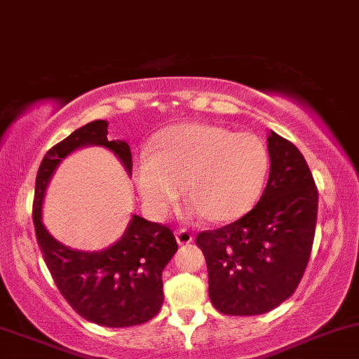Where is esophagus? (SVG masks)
Returning a JSON list of instances; mask_svg holds the SVG:
<instances>
[{
	"label": "esophagus",
	"instance_id": "1",
	"mask_svg": "<svg viewBox=\"0 0 359 359\" xmlns=\"http://www.w3.org/2000/svg\"><path fill=\"white\" fill-rule=\"evenodd\" d=\"M175 238H177V243H179V245H187V243L192 242V235L189 233L187 230H179V231H177Z\"/></svg>",
	"mask_w": 359,
	"mask_h": 359
}]
</instances>
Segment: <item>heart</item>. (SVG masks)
<instances>
[{"instance_id": "1", "label": "heart", "mask_w": 359, "mask_h": 359, "mask_svg": "<svg viewBox=\"0 0 359 359\" xmlns=\"http://www.w3.org/2000/svg\"><path fill=\"white\" fill-rule=\"evenodd\" d=\"M269 172V151L252 133L203 122L173 126L135 165V184L153 218L163 219L182 186L187 218L230 222L254 206Z\"/></svg>"}]
</instances>
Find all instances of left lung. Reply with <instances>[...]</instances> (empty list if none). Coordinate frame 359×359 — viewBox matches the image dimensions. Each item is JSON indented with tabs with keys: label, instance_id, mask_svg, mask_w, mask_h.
<instances>
[{
	"label": "left lung",
	"instance_id": "8db88e82",
	"mask_svg": "<svg viewBox=\"0 0 359 359\" xmlns=\"http://www.w3.org/2000/svg\"><path fill=\"white\" fill-rule=\"evenodd\" d=\"M261 199L237 222L201 231L210 300L226 315H261L294 293L312 252L318 194L300 149L269 131Z\"/></svg>",
	"mask_w": 359,
	"mask_h": 359
}]
</instances>
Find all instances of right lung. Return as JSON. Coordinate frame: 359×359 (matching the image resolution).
Here are the masks:
<instances>
[{"label": "right lung", "instance_id": "1", "mask_svg": "<svg viewBox=\"0 0 359 359\" xmlns=\"http://www.w3.org/2000/svg\"><path fill=\"white\" fill-rule=\"evenodd\" d=\"M107 128V121L88 122L46 153L35 179L34 224L47 269L74 312L98 325L133 327L151 320L163 305L161 273L177 252L172 231L133 215L117 242L107 249L85 252L57 242L42 223L47 186L59 163L76 149L107 148L131 175L129 144L109 141Z\"/></svg>", "mask_w": 359, "mask_h": 359}]
</instances>
